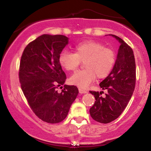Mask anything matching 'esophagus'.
I'll list each match as a JSON object with an SVG mask.
<instances>
[{"mask_svg":"<svg viewBox=\"0 0 151 151\" xmlns=\"http://www.w3.org/2000/svg\"><path fill=\"white\" fill-rule=\"evenodd\" d=\"M79 92H80V93H86L88 91L86 90L83 89V88H79Z\"/></svg>","mask_w":151,"mask_h":151,"instance_id":"obj_1","label":"esophagus"}]
</instances>
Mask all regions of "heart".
Segmentation results:
<instances>
[{"instance_id":"heart-1","label":"heart","mask_w":151,"mask_h":151,"mask_svg":"<svg viewBox=\"0 0 151 151\" xmlns=\"http://www.w3.org/2000/svg\"><path fill=\"white\" fill-rule=\"evenodd\" d=\"M76 53L65 49L59 55V63L65 70L74 71L84 61L85 69L76 72L70 78L71 83L87 88L96 80L109 76L115 65V53L113 49L96 40H85L75 46Z\"/></svg>"}]
</instances>
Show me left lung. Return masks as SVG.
Here are the masks:
<instances>
[{
    "label": "left lung",
    "mask_w": 151,
    "mask_h": 151,
    "mask_svg": "<svg viewBox=\"0 0 151 151\" xmlns=\"http://www.w3.org/2000/svg\"><path fill=\"white\" fill-rule=\"evenodd\" d=\"M120 42L114 67L100 83L103 90H106L105 96H101L103 91H90L94 95L96 101L89 112L94 120L107 124L115 120L122 114L135 89L136 67L133 51L119 37L112 35Z\"/></svg>",
    "instance_id": "1"
}]
</instances>
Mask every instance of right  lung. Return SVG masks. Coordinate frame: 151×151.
I'll list each match as a JSON object with an SVG mask.
<instances>
[{"label": "right lung", "mask_w": 151, "mask_h": 151, "mask_svg": "<svg viewBox=\"0 0 151 151\" xmlns=\"http://www.w3.org/2000/svg\"><path fill=\"white\" fill-rule=\"evenodd\" d=\"M68 43L63 35L43 34L27 45L19 67V81L30 108L45 122L56 124L67 116L78 93L77 86L65 84L67 76L59 55ZM58 87L63 88L57 92Z\"/></svg>", "instance_id": "obj_1"}]
</instances>
